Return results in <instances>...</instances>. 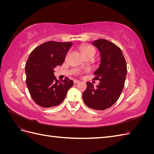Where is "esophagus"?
<instances>
[{"label":"esophagus","instance_id":"obj_1","mask_svg":"<svg viewBox=\"0 0 154 154\" xmlns=\"http://www.w3.org/2000/svg\"><path fill=\"white\" fill-rule=\"evenodd\" d=\"M80 83V81H79V80H74V84H76V83Z\"/></svg>","mask_w":154,"mask_h":154}]
</instances>
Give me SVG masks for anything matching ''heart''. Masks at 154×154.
I'll return each instance as SVG.
<instances>
[{
    "mask_svg": "<svg viewBox=\"0 0 154 154\" xmlns=\"http://www.w3.org/2000/svg\"><path fill=\"white\" fill-rule=\"evenodd\" d=\"M81 51L83 55H86L90 53H95V49L91 45H83L81 48Z\"/></svg>",
    "mask_w": 154,
    "mask_h": 154,
    "instance_id": "b5f03b06",
    "label": "heart"
}]
</instances>
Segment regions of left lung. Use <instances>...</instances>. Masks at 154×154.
Here are the masks:
<instances>
[{
    "label": "left lung",
    "instance_id": "8db88e82",
    "mask_svg": "<svg viewBox=\"0 0 154 154\" xmlns=\"http://www.w3.org/2000/svg\"><path fill=\"white\" fill-rule=\"evenodd\" d=\"M91 44L100 53L99 67L94 72V80H99L96 87L87 82L83 100L91 109L103 110L112 106L122 94L127 72V63L121 49L105 39H98Z\"/></svg>",
    "mask_w": 154,
    "mask_h": 154
}]
</instances>
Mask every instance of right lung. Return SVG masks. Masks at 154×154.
Returning <instances> with one entry per match:
<instances>
[{
	"mask_svg": "<svg viewBox=\"0 0 154 154\" xmlns=\"http://www.w3.org/2000/svg\"><path fill=\"white\" fill-rule=\"evenodd\" d=\"M71 42L49 41L36 47L26 63V85L35 103L44 108L60 105L64 100L73 81L66 77L59 81L54 68L62 66Z\"/></svg>",
	"mask_w": 154,
	"mask_h": 154,
	"instance_id": "right-lung-1",
	"label": "right lung"
}]
</instances>
